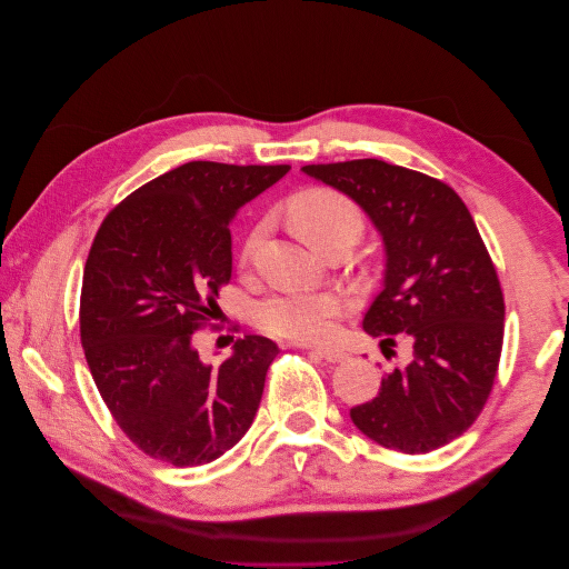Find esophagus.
Masks as SVG:
<instances>
[{
  "mask_svg": "<svg viewBox=\"0 0 569 569\" xmlns=\"http://www.w3.org/2000/svg\"><path fill=\"white\" fill-rule=\"evenodd\" d=\"M316 353L327 360V363H343V360L349 358V353L343 349H337V347H325V349H316Z\"/></svg>",
  "mask_w": 569,
  "mask_h": 569,
  "instance_id": "34e87169",
  "label": "esophagus"
}]
</instances>
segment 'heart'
<instances>
[{"instance_id": "b5f03b06", "label": "heart", "mask_w": 569, "mask_h": 569, "mask_svg": "<svg viewBox=\"0 0 569 569\" xmlns=\"http://www.w3.org/2000/svg\"><path fill=\"white\" fill-rule=\"evenodd\" d=\"M291 226L303 242L318 249L325 239L341 232L360 234V213L356 206L332 189H311L291 203ZM261 228L253 230L244 244V253H251ZM341 301L327 291H282L266 299L256 308V320L266 332L291 341H320L330 337Z\"/></svg>"}]
</instances>
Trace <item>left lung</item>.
Here are the masks:
<instances>
[{"label": "left lung", "instance_id": "obj_1", "mask_svg": "<svg viewBox=\"0 0 569 569\" xmlns=\"http://www.w3.org/2000/svg\"><path fill=\"white\" fill-rule=\"evenodd\" d=\"M301 170L353 199L380 232L382 291L363 330L382 349L396 335L410 347L351 420L385 449L435 451L477 420L503 347L501 284L468 206L441 180L377 159Z\"/></svg>", "mask_w": 569, "mask_h": 569}]
</instances>
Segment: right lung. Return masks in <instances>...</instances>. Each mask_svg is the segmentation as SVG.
<instances>
[{
	"mask_svg": "<svg viewBox=\"0 0 569 569\" xmlns=\"http://www.w3.org/2000/svg\"><path fill=\"white\" fill-rule=\"evenodd\" d=\"M289 168L189 161L101 222L82 274L80 339L113 420L151 458L206 465L256 418L278 343L247 335L206 366L192 339L230 282L232 218Z\"/></svg>",
	"mask_w": 569,
	"mask_h": 569,
	"instance_id": "right-lung-1",
	"label": "right lung"
}]
</instances>
